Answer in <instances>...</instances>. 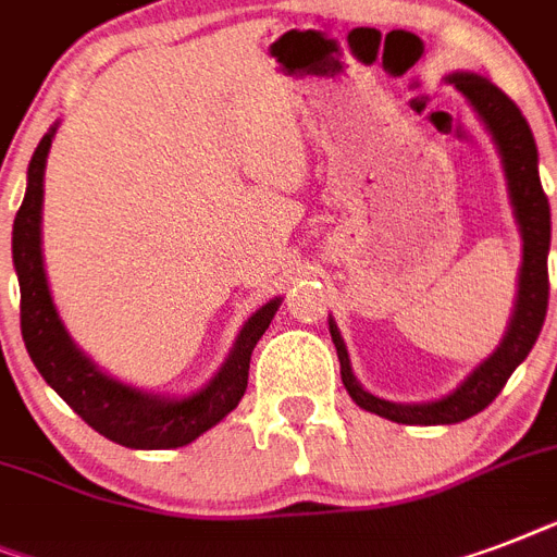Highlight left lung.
Segmentation results:
<instances>
[{
    "mask_svg": "<svg viewBox=\"0 0 557 557\" xmlns=\"http://www.w3.org/2000/svg\"><path fill=\"white\" fill-rule=\"evenodd\" d=\"M445 81L468 100L476 117L492 135L497 156H500L506 187L515 222H518L520 243H523V260L518 271V297L511 309L509 326L503 335L500 347L492 356L480 361L466 379L459 381L457 389L448 396L433 398V401H389V398L372 396L370 389L361 387L349 364L347 344L341 338L335 318L330 314L332 344L338 349L341 381L361 410L389 419L398 424H457L492 405L497 393L506 387V381L535 347L541 326H544L546 306H549V239H553V222H549V199H546L541 176H537V147L535 135L529 129L527 117L520 115L515 100L503 95L488 77L474 72H454Z\"/></svg>",
    "mask_w": 557,
    "mask_h": 557,
    "instance_id": "obj_1",
    "label": "left lung"
}]
</instances>
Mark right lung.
Returning <instances> with one entry per match:
<instances>
[{"instance_id": "obj_1", "label": "right lung", "mask_w": 557, "mask_h": 557, "mask_svg": "<svg viewBox=\"0 0 557 557\" xmlns=\"http://www.w3.org/2000/svg\"><path fill=\"white\" fill-rule=\"evenodd\" d=\"M54 124L42 135V141L30 156L28 187L22 208L13 219V269L20 280V318L22 341L30 361L48 387L95 428L100 436L135 450H168L190 445L201 433L225 419L248 387L251 352L271 318L283 304V297H271L269 304L243 323L225 364L208 384L187 396H159L100 370L65 330L57 312L54 297L48 288L46 260H42V185H46V161L57 133Z\"/></svg>"}]
</instances>
